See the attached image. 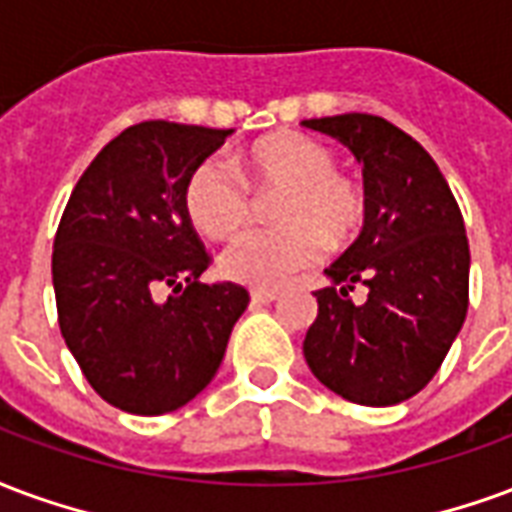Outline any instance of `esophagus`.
I'll use <instances>...</instances> for the list:
<instances>
[{
    "instance_id": "obj_1",
    "label": "esophagus",
    "mask_w": 512,
    "mask_h": 512,
    "mask_svg": "<svg viewBox=\"0 0 512 512\" xmlns=\"http://www.w3.org/2000/svg\"><path fill=\"white\" fill-rule=\"evenodd\" d=\"M275 300H278V292H267V289H253L251 292L253 305H270Z\"/></svg>"
}]
</instances>
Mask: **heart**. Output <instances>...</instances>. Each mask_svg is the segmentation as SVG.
<instances>
[{"label":"heart","instance_id":"heart-1","mask_svg":"<svg viewBox=\"0 0 512 512\" xmlns=\"http://www.w3.org/2000/svg\"><path fill=\"white\" fill-rule=\"evenodd\" d=\"M245 179L259 193H281L272 207L278 229L245 231L220 256L234 283L272 289L311 267L327 248H343L368 215L363 188L335 171L330 149L302 133H272L240 155ZM185 212L207 237H231L251 218V193L218 158L201 160L185 182Z\"/></svg>","mask_w":512,"mask_h":512}]
</instances>
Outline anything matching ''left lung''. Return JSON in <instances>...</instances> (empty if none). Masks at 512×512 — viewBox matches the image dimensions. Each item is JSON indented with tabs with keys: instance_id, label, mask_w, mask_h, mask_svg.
<instances>
[{
	"instance_id": "left-lung-1",
	"label": "left lung",
	"mask_w": 512,
	"mask_h": 512,
	"mask_svg": "<svg viewBox=\"0 0 512 512\" xmlns=\"http://www.w3.org/2000/svg\"><path fill=\"white\" fill-rule=\"evenodd\" d=\"M363 166L360 237L324 270L302 352L346 401L401 404L434 379L469 308V240L453 190L409 133L374 114L305 119ZM365 285L366 300L348 294Z\"/></svg>"
}]
</instances>
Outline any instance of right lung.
<instances>
[{
    "label": "right lung",
    "instance_id": "obj_1",
    "mask_svg": "<svg viewBox=\"0 0 512 512\" xmlns=\"http://www.w3.org/2000/svg\"><path fill=\"white\" fill-rule=\"evenodd\" d=\"M231 133L138 122L100 149L62 212L51 256L59 330L95 393L122 412L193 401L248 308L237 283L199 281L210 253L182 199L190 171Z\"/></svg>",
    "mask_w": 512,
    "mask_h": 512
}]
</instances>
